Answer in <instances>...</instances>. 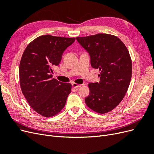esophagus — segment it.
I'll return each instance as SVG.
<instances>
[{
  "label": "esophagus",
  "mask_w": 154,
  "mask_h": 154,
  "mask_svg": "<svg viewBox=\"0 0 154 154\" xmlns=\"http://www.w3.org/2000/svg\"><path fill=\"white\" fill-rule=\"evenodd\" d=\"M72 87H73V88H79V87H80L82 86V85H80V84H78V83H73L72 84Z\"/></svg>",
  "instance_id": "esophagus-1"
}]
</instances>
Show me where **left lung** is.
<instances>
[{"label": "left lung", "instance_id": "1", "mask_svg": "<svg viewBox=\"0 0 154 154\" xmlns=\"http://www.w3.org/2000/svg\"><path fill=\"white\" fill-rule=\"evenodd\" d=\"M76 40L89 53L91 66L100 71V83L88 85L86 105L97 113H108L121 103L130 85L132 63L128 51L112 35L98 33Z\"/></svg>", "mask_w": 154, "mask_h": 154}]
</instances>
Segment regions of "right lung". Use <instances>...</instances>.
<instances>
[{
	"label": "right lung",
	"instance_id": "right-lung-1",
	"mask_svg": "<svg viewBox=\"0 0 154 154\" xmlns=\"http://www.w3.org/2000/svg\"><path fill=\"white\" fill-rule=\"evenodd\" d=\"M75 39L42 35L31 42L22 56L19 78L22 94L32 109L45 118L58 114L71 93V83L52 78V74L63 51Z\"/></svg>",
	"mask_w": 154,
	"mask_h": 154
}]
</instances>
